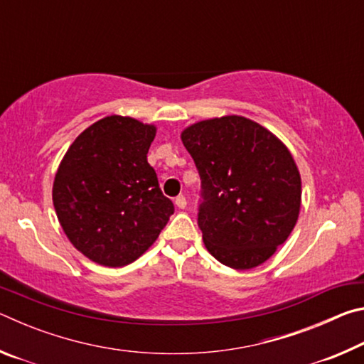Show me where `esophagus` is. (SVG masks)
<instances>
[{"mask_svg":"<svg viewBox=\"0 0 364 364\" xmlns=\"http://www.w3.org/2000/svg\"><path fill=\"white\" fill-rule=\"evenodd\" d=\"M175 204H176L178 208H186V205H188L186 197H184V196H178L176 199H175Z\"/></svg>","mask_w":364,"mask_h":364,"instance_id":"34e87169","label":"esophagus"}]
</instances>
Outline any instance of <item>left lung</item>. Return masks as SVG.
Returning <instances> with one entry per match:
<instances>
[{
  "label": "left lung",
  "mask_w": 364,
  "mask_h": 364,
  "mask_svg": "<svg viewBox=\"0 0 364 364\" xmlns=\"http://www.w3.org/2000/svg\"><path fill=\"white\" fill-rule=\"evenodd\" d=\"M181 141L200 176L197 225L207 250L234 269L267 262L300 212L301 181L291 152L239 115L197 122Z\"/></svg>",
  "instance_id": "1"
}]
</instances>
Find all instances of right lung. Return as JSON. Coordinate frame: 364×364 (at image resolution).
<instances>
[{
  "label": "right lung",
  "instance_id": "add662e5",
  "mask_svg": "<svg viewBox=\"0 0 364 364\" xmlns=\"http://www.w3.org/2000/svg\"><path fill=\"white\" fill-rule=\"evenodd\" d=\"M156 127L110 115L86 128L53 184L59 223L85 257L125 267L156 242L175 207L147 164Z\"/></svg>",
  "mask_w": 364,
  "mask_h": 364
}]
</instances>
